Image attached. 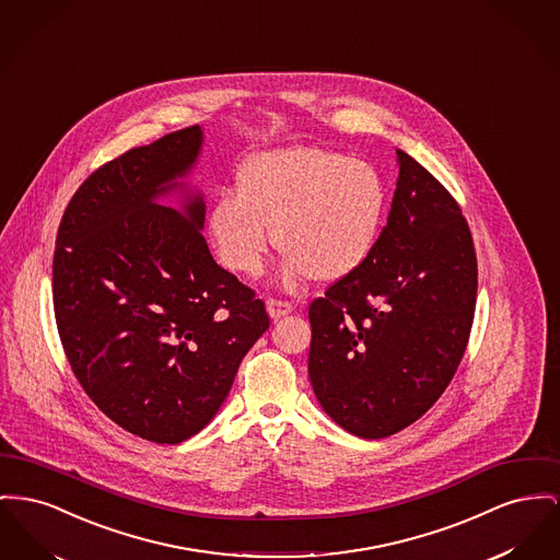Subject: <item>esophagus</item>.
Wrapping results in <instances>:
<instances>
[{
    "mask_svg": "<svg viewBox=\"0 0 560 560\" xmlns=\"http://www.w3.org/2000/svg\"><path fill=\"white\" fill-rule=\"evenodd\" d=\"M266 311L272 319H279L283 315H290L294 311V304L288 300H277V298H268L266 300Z\"/></svg>",
    "mask_w": 560,
    "mask_h": 560,
    "instance_id": "34e87169",
    "label": "esophagus"
}]
</instances>
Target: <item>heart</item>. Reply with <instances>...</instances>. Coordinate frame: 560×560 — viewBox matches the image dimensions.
<instances>
[{"mask_svg": "<svg viewBox=\"0 0 560 560\" xmlns=\"http://www.w3.org/2000/svg\"><path fill=\"white\" fill-rule=\"evenodd\" d=\"M385 211L387 186L374 166L322 148H288L243 166L238 192L218 195L207 224L232 272L262 270L272 229L285 254V285L308 277L334 283L370 258Z\"/></svg>", "mask_w": 560, "mask_h": 560, "instance_id": "b5f03b06", "label": "heart"}]
</instances>
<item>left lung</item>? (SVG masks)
<instances>
[{"label":"left lung","instance_id":"1","mask_svg":"<svg viewBox=\"0 0 560 560\" xmlns=\"http://www.w3.org/2000/svg\"><path fill=\"white\" fill-rule=\"evenodd\" d=\"M399 177L370 258L308 306V376L329 417L378 440L421 419L453 381L476 311L478 262L453 195L395 150Z\"/></svg>","mask_w":560,"mask_h":560}]
</instances>
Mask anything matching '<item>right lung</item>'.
Returning <instances> with one entry per match:
<instances>
[{"label": "right lung", "mask_w": 560, "mask_h": 560, "mask_svg": "<svg viewBox=\"0 0 560 560\" xmlns=\"http://www.w3.org/2000/svg\"><path fill=\"white\" fill-rule=\"evenodd\" d=\"M200 127L93 171L69 200L52 260L55 319L78 383L132 435L179 444L205 428L270 326L264 302L213 260L205 202L159 205L195 165Z\"/></svg>", "instance_id": "1"}]
</instances>
